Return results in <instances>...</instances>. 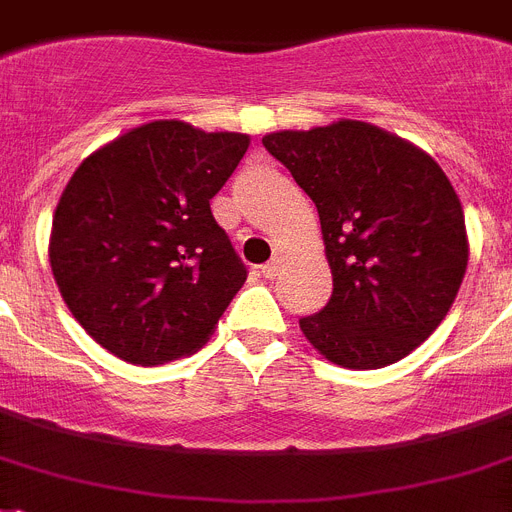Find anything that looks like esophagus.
<instances>
[{"label":"esophagus","instance_id":"obj_1","mask_svg":"<svg viewBox=\"0 0 512 512\" xmlns=\"http://www.w3.org/2000/svg\"><path fill=\"white\" fill-rule=\"evenodd\" d=\"M280 269H282V261L280 259H272V261H269V264L261 266V274H264L266 280H274V277L280 274Z\"/></svg>","mask_w":512,"mask_h":512}]
</instances>
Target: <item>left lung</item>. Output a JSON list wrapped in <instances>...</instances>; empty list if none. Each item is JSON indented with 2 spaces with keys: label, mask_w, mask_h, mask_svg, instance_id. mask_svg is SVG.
Here are the masks:
<instances>
[{
  "label": "left lung",
  "mask_w": 512,
  "mask_h": 512,
  "mask_svg": "<svg viewBox=\"0 0 512 512\" xmlns=\"http://www.w3.org/2000/svg\"><path fill=\"white\" fill-rule=\"evenodd\" d=\"M316 204L332 295L301 316L308 342L345 369H382L432 335L468 266L458 193L432 156L356 120L264 135Z\"/></svg>",
  "instance_id": "obj_1"
}]
</instances>
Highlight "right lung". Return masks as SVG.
<instances>
[{
    "label": "right lung",
    "instance_id": "right-lung-1",
    "mask_svg": "<svg viewBox=\"0 0 512 512\" xmlns=\"http://www.w3.org/2000/svg\"><path fill=\"white\" fill-rule=\"evenodd\" d=\"M246 149L243 133L156 120L83 159L54 211L49 261L101 348L159 366L209 340L248 277L209 201Z\"/></svg>",
    "mask_w": 512,
    "mask_h": 512
}]
</instances>
